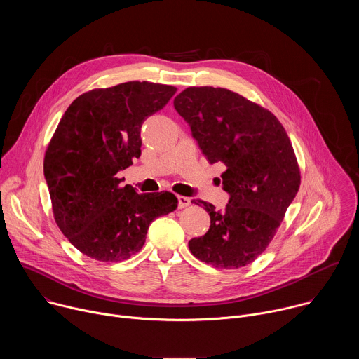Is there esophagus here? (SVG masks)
<instances>
[{
  "label": "esophagus",
  "instance_id": "34e87169",
  "mask_svg": "<svg viewBox=\"0 0 359 359\" xmlns=\"http://www.w3.org/2000/svg\"><path fill=\"white\" fill-rule=\"evenodd\" d=\"M177 200H179V209H184V208L190 206V197L177 196Z\"/></svg>",
  "mask_w": 359,
  "mask_h": 359
}]
</instances>
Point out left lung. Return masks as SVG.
Returning <instances> with one entry per match:
<instances>
[{
  "label": "left lung",
  "mask_w": 359,
  "mask_h": 359,
  "mask_svg": "<svg viewBox=\"0 0 359 359\" xmlns=\"http://www.w3.org/2000/svg\"><path fill=\"white\" fill-rule=\"evenodd\" d=\"M173 105L206 159L226 166L223 189L230 194L224 212L193 200L210 215V229L189 248L216 269L244 267L266 251L299 189L291 140L270 111L226 88L190 86Z\"/></svg>",
  "instance_id": "8db88e82"
}]
</instances>
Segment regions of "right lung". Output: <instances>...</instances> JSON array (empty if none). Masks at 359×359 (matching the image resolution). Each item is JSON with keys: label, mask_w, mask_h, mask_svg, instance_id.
<instances>
[{"label": "right lung", "mask_w": 359, "mask_h": 359, "mask_svg": "<svg viewBox=\"0 0 359 359\" xmlns=\"http://www.w3.org/2000/svg\"><path fill=\"white\" fill-rule=\"evenodd\" d=\"M177 88L147 81L78 96L50 137L43 175L55 223L88 257L118 263L144 244L149 224L177 209L170 191L137 193L116 175L140 156L143 121Z\"/></svg>", "instance_id": "add662e5"}]
</instances>
